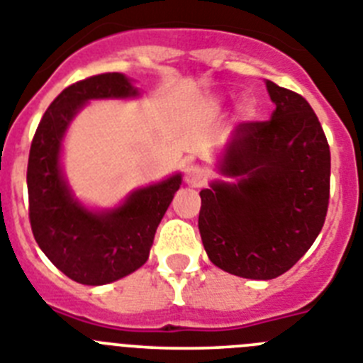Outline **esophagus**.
<instances>
[{"label": "esophagus", "instance_id": "obj_1", "mask_svg": "<svg viewBox=\"0 0 363 363\" xmlns=\"http://www.w3.org/2000/svg\"><path fill=\"white\" fill-rule=\"evenodd\" d=\"M184 179L190 186H203L208 179V173L203 166L191 164V166H188V168H186Z\"/></svg>", "mask_w": 363, "mask_h": 363}]
</instances>
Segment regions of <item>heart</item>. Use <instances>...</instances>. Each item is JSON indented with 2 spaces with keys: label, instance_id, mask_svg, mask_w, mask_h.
<instances>
[{
  "label": "heart",
  "instance_id": "1",
  "mask_svg": "<svg viewBox=\"0 0 363 363\" xmlns=\"http://www.w3.org/2000/svg\"><path fill=\"white\" fill-rule=\"evenodd\" d=\"M239 109H241V115L245 121H252L256 116V104L252 102V100H245Z\"/></svg>",
  "mask_w": 363,
  "mask_h": 363
}]
</instances>
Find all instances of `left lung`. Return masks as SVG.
Instances as JSON below:
<instances>
[{
	"label": "left lung",
	"instance_id": "left-lung-1",
	"mask_svg": "<svg viewBox=\"0 0 363 363\" xmlns=\"http://www.w3.org/2000/svg\"><path fill=\"white\" fill-rule=\"evenodd\" d=\"M276 109L267 122L235 128L219 159L234 182L201 190L199 232L216 267L247 279L292 269L325 223L330 151L301 94L267 80Z\"/></svg>",
	"mask_w": 363,
	"mask_h": 363
}]
</instances>
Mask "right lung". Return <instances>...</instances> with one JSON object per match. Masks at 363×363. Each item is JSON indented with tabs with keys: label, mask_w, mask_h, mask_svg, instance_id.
I'll use <instances>...</instances> for the list:
<instances>
[{
	"label": "right lung",
	"mask_w": 363,
	"mask_h": 363,
	"mask_svg": "<svg viewBox=\"0 0 363 363\" xmlns=\"http://www.w3.org/2000/svg\"><path fill=\"white\" fill-rule=\"evenodd\" d=\"M122 72H106L69 86L40 121L27 166L29 219L43 254L72 281L106 285L140 269L157 226L181 188V173L138 188L111 210H91L74 197L62 169V143L72 118L89 100L135 99Z\"/></svg>",
	"instance_id": "add662e5"
}]
</instances>
